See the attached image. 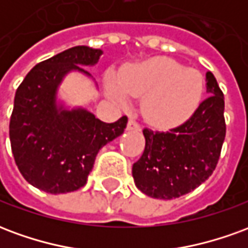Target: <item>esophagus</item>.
Masks as SVG:
<instances>
[{"mask_svg":"<svg viewBox=\"0 0 248 248\" xmlns=\"http://www.w3.org/2000/svg\"><path fill=\"white\" fill-rule=\"evenodd\" d=\"M127 130L129 131H137V130H140V124H137V121H134V119H130L127 122Z\"/></svg>","mask_w":248,"mask_h":248,"instance_id":"1","label":"esophagus"}]
</instances>
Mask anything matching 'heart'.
Returning a JSON list of instances; mask_svg holds the SVG:
<instances>
[{
	"instance_id": "b5f03b06",
	"label": "heart",
	"mask_w": 248,
	"mask_h": 248,
	"mask_svg": "<svg viewBox=\"0 0 248 248\" xmlns=\"http://www.w3.org/2000/svg\"><path fill=\"white\" fill-rule=\"evenodd\" d=\"M108 92L118 102L142 97L145 118L162 127L183 124L197 110L203 94V77L171 58L159 57L122 69L118 81L110 78Z\"/></svg>"
}]
</instances>
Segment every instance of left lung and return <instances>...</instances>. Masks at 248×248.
Wrapping results in <instances>:
<instances>
[{
    "mask_svg": "<svg viewBox=\"0 0 248 248\" xmlns=\"http://www.w3.org/2000/svg\"><path fill=\"white\" fill-rule=\"evenodd\" d=\"M208 97L185 124L169 131L145 129V151L133 165L140 191L156 199H174L192 191L217 167L226 137L224 97L211 71Z\"/></svg>",
    "mask_w": 248,
    "mask_h": 248,
    "instance_id": "8db88e82",
    "label": "left lung"
}]
</instances>
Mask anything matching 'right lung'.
<instances>
[{
  "label": "right lung",
  "mask_w": 248,
  "mask_h": 248,
  "mask_svg": "<svg viewBox=\"0 0 248 248\" xmlns=\"http://www.w3.org/2000/svg\"><path fill=\"white\" fill-rule=\"evenodd\" d=\"M103 51L74 46L35 65L19 85L9 137L14 161L22 177L49 194L76 191L86 185L98 151L122 134L127 117L105 124L86 108L58 103V87L66 74H92Z\"/></svg>",
  "instance_id": "obj_1"
}]
</instances>
